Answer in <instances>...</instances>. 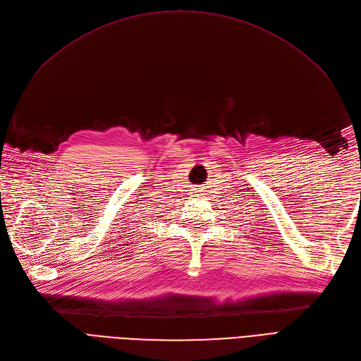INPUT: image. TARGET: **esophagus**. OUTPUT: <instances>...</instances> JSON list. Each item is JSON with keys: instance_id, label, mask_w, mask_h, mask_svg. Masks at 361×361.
<instances>
[{"instance_id": "esophagus-1", "label": "esophagus", "mask_w": 361, "mask_h": 361, "mask_svg": "<svg viewBox=\"0 0 361 361\" xmlns=\"http://www.w3.org/2000/svg\"><path fill=\"white\" fill-rule=\"evenodd\" d=\"M199 192H200V191H195V197H199Z\"/></svg>"}]
</instances>
